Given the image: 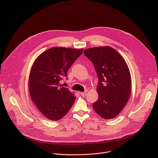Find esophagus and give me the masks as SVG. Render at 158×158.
Here are the masks:
<instances>
[{
    "label": "esophagus",
    "mask_w": 158,
    "mask_h": 158,
    "mask_svg": "<svg viewBox=\"0 0 158 158\" xmlns=\"http://www.w3.org/2000/svg\"><path fill=\"white\" fill-rule=\"evenodd\" d=\"M80 95L81 96L85 97L86 95V94H87V91H85V92H80Z\"/></svg>",
    "instance_id": "1"
}]
</instances>
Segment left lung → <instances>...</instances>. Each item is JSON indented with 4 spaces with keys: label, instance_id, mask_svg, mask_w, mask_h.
Wrapping results in <instances>:
<instances>
[{
    "label": "left lung",
    "instance_id": "left-lung-1",
    "mask_svg": "<svg viewBox=\"0 0 158 158\" xmlns=\"http://www.w3.org/2000/svg\"><path fill=\"white\" fill-rule=\"evenodd\" d=\"M83 53L93 63L98 78V98L93 103V109L103 118H114L125 107L131 94V79L127 64L109 46L88 48Z\"/></svg>",
    "mask_w": 158,
    "mask_h": 158
}]
</instances>
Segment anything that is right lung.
Masks as SVG:
<instances>
[{
    "label": "right lung",
    "mask_w": 158,
    "mask_h": 158,
    "mask_svg": "<svg viewBox=\"0 0 158 158\" xmlns=\"http://www.w3.org/2000/svg\"><path fill=\"white\" fill-rule=\"evenodd\" d=\"M83 49L52 47L42 53L31 69L28 88L37 108L51 120L63 118L72 106L76 97L60 81L82 54Z\"/></svg>",
    "instance_id": "obj_1"
}]
</instances>
